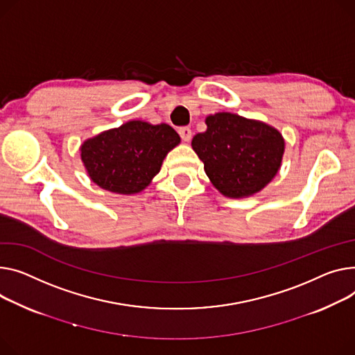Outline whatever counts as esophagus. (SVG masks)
<instances>
[{"mask_svg": "<svg viewBox=\"0 0 355 355\" xmlns=\"http://www.w3.org/2000/svg\"><path fill=\"white\" fill-rule=\"evenodd\" d=\"M178 134H180V137H181V139L184 141V143H188V141H191V137H193V131H191V128L182 127V128H180V130H178Z\"/></svg>", "mask_w": 355, "mask_h": 355, "instance_id": "esophagus-1", "label": "esophagus"}]
</instances>
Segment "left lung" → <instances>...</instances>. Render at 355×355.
<instances>
[{
	"label": "left lung",
	"mask_w": 355,
	"mask_h": 355,
	"mask_svg": "<svg viewBox=\"0 0 355 355\" xmlns=\"http://www.w3.org/2000/svg\"><path fill=\"white\" fill-rule=\"evenodd\" d=\"M205 124L207 131L194 135L191 146L223 196L250 197L277 175L286 148L278 130L231 112L208 115Z\"/></svg>",
	"instance_id": "obj_1"
}]
</instances>
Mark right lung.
Segmentation results:
<instances>
[{
  "label": "right lung",
  "mask_w": 355,
  "mask_h": 355,
  "mask_svg": "<svg viewBox=\"0 0 355 355\" xmlns=\"http://www.w3.org/2000/svg\"><path fill=\"white\" fill-rule=\"evenodd\" d=\"M180 141L168 124L128 121L85 139L80 148L81 161L92 182L103 190L137 194L148 187Z\"/></svg>",
  "instance_id": "1"
}]
</instances>
